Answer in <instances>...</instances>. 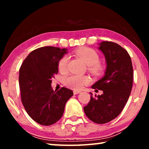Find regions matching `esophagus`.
I'll return each instance as SVG.
<instances>
[{
    "label": "esophagus",
    "mask_w": 149,
    "mask_h": 149,
    "mask_svg": "<svg viewBox=\"0 0 149 149\" xmlns=\"http://www.w3.org/2000/svg\"><path fill=\"white\" fill-rule=\"evenodd\" d=\"M79 93H81V91H74V95H77V94H79Z\"/></svg>",
    "instance_id": "34e87169"
}]
</instances>
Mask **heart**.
I'll return each mask as SVG.
<instances>
[{
  "mask_svg": "<svg viewBox=\"0 0 149 149\" xmlns=\"http://www.w3.org/2000/svg\"><path fill=\"white\" fill-rule=\"evenodd\" d=\"M75 54L83 60L88 65L87 70L94 76H100L104 71V64L99 62L100 56L94 49L88 47H84L75 51ZM69 57L65 55L59 60L58 63V68L60 72L64 73L67 70ZM90 79L86 75L72 74L66 76L64 79L65 85L70 89L74 90L81 89L85 85L89 84Z\"/></svg>",
  "mask_w": 149,
  "mask_h": 149,
  "instance_id": "b5f03b06",
  "label": "heart"
}]
</instances>
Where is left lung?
I'll list each match as a JSON object with an SVG mask.
<instances>
[{
    "label": "left lung",
    "instance_id": "left-lung-1",
    "mask_svg": "<svg viewBox=\"0 0 149 149\" xmlns=\"http://www.w3.org/2000/svg\"><path fill=\"white\" fill-rule=\"evenodd\" d=\"M99 49L104 54L107 69L104 75L92 85L101 95L93 97L84 108L85 114L93 122L102 124L119 115L127 103L132 91L133 70L130 54L116 42L103 41Z\"/></svg>",
    "mask_w": 149,
    "mask_h": 149
}]
</instances>
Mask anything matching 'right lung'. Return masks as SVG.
<instances>
[{
    "mask_svg": "<svg viewBox=\"0 0 149 149\" xmlns=\"http://www.w3.org/2000/svg\"><path fill=\"white\" fill-rule=\"evenodd\" d=\"M66 49L43 47L33 50L19 68V85L22 104L35 122L50 125L62 118L65 104L74 93L62 87L52 89V78L58 72V63Z\"/></svg>",
    "mask_w": 149,
    "mask_h": 149,
    "instance_id": "add662e5",
    "label": "right lung"
}]
</instances>
